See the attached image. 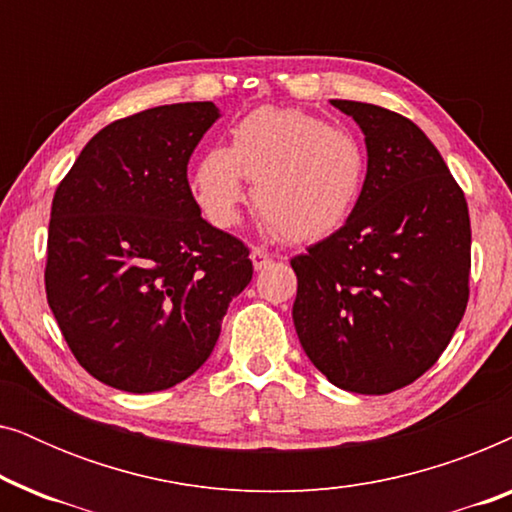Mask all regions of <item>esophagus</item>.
Segmentation results:
<instances>
[{
  "label": "esophagus",
  "instance_id": "34e87169",
  "mask_svg": "<svg viewBox=\"0 0 512 512\" xmlns=\"http://www.w3.org/2000/svg\"><path fill=\"white\" fill-rule=\"evenodd\" d=\"M251 263H254V270H265L272 263V256L263 249H251Z\"/></svg>",
  "mask_w": 512,
  "mask_h": 512
}]
</instances>
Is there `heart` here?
<instances>
[{"instance_id":"1","label":"heart","mask_w":512,"mask_h":512,"mask_svg":"<svg viewBox=\"0 0 512 512\" xmlns=\"http://www.w3.org/2000/svg\"><path fill=\"white\" fill-rule=\"evenodd\" d=\"M366 174L368 156L354 132L300 109L261 107L233 125L230 146L202 153L191 193L212 226L233 228L251 179L270 233L312 242L349 219Z\"/></svg>"}]
</instances>
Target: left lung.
<instances>
[{"label": "left lung", "mask_w": 512, "mask_h": 512, "mask_svg": "<svg viewBox=\"0 0 512 512\" xmlns=\"http://www.w3.org/2000/svg\"><path fill=\"white\" fill-rule=\"evenodd\" d=\"M331 104L366 137L368 174L345 226L291 261L293 326L335 387L389 394L438 361L464 317L471 219L415 123L375 104Z\"/></svg>", "instance_id": "8db88e82"}]
</instances>
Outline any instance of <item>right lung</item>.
<instances>
[{
	"label": "right lung",
	"mask_w": 512,
	"mask_h": 512,
	"mask_svg": "<svg viewBox=\"0 0 512 512\" xmlns=\"http://www.w3.org/2000/svg\"><path fill=\"white\" fill-rule=\"evenodd\" d=\"M214 102L139 111L102 128L58 186L46 298L76 361L130 394L170 389L209 359L249 249L209 226L186 167Z\"/></svg>",
	"instance_id": "obj_1"
}]
</instances>
